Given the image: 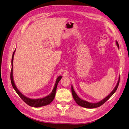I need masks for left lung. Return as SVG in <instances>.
I'll use <instances>...</instances> for the list:
<instances>
[{"label":"left lung","instance_id":"left-lung-1","mask_svg":"<svg viewBox=\"0 0 129 129\" xmlns=\"http://www.w3.org/2000/svg\"><path fill=\"white\" fill-rule=\"evenodd\" d=\"M116 44L117 45V47L119 49V45L118 43L117 42V41H116ZM119 79H120V77L118 78V80L117 81V84H116V86L115 87V88H114V89L112 90V92L108 95L107 96H106L105 98H104L102 100H101L100 101H99L98 102L96 103H90L88 101H86L85 100H82L79 97L77 94H76V93L75 92V91H74L73 88V86H71V90H72V94L73 95V97L74 100L76 102V103L78 104L79 106H80L81 107H84V108H90V109H92V108H97L99 107L100 106H101V105H102L104 103H105L113 95L117 90V88H118V86L119 85Z\"/></svg>","mask_w":129,"mask_h":129}]
</instances>
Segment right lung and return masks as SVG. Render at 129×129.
<instances>
[{"instance_id": "1", "label": "right lung", "mask_w": 129, "mask_h": 129, "mask_svg": "<svg viewBox=\"0 0 129 129\" xmlns=\"http://www.w3.org/2000/svg\"><path fill=\"white\" fill-rule=\"evenodd\" d=\"M15 52V50L13 53V56H12V70H11V81L12 85V86H13L14 90H15V92L18 94L19 96L21 98V99L24 102L27 103L28 105L30 106L31 107L38 108V107H43L44 106H47V105H49V104L53 100L54 98H55L56 89H57V86L58 84V82H59V81L61 80L62 76H59L57 78L55 86H54V87H53L52 92L50 94H49L48 95H47V96H45L43 98L33 99H30L29 98H28L26 96H24L23 94H22L20 92V90L18 89L17 87H16L15 83H14V79H13V58H14Z\"/></svg>"}]
</instances>
